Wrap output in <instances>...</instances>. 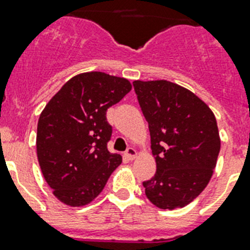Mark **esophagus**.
<instances>
[{
    "label": "esophagus",
    "instance_id": "1",
    "mask_svg": "<svg viewBox=\"0 0 250 250\" xmlns=\"http://www.w3.org/2000/svg\"><path fill=\"white\" fill-rule=\"evenodd\" d=\"M125 157L128 158L129 160H133L136 158V155H137V151H136L135 149H133V147H131V146H129L128 149L125 150Z\"/></svg>",
    "mask_w": 250,
    "mask_h": 250
}]
</instances>
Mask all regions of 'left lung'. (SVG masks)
Segmentation results:
<instances>
[{
	"label": "left lung",
	"instance_id": "left-lung-1",
	"mask_svg": "<svg viewBox=\"0 0 250 250\" xmlns=\"http://www.w3.org/2000/svg\"><path fill=\"white\" fill-rule=\"evenodd\" d=\"M140 107L149 123L157 172L144 181L145 194L160 209L191 203L216 167L221 141L216 117L191 91L168 81H135Z\"/></svg>",
	"mask_w": 250,
	"mask_h": 250
}]
</instances>
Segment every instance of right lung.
<instances>
[{
    "label": "right lung",
    "mask_w": 250,
    "mask_h": 250,
    "mask_svg": "<svg viewBox=\"0 0 250 250\" xmlns=\"http://www.w3.org/2000/svg\"><path fill=\"white\" fill-rule=\"evenodd\" d=\"M131 83L106 73L73 77L41 113L37 157L54 195L66 206H86L122 163L107 150L113 127L106 110L131 91Z\"/></svg>",
    "instance_id": "right-lung-1"
}]
</instances>
